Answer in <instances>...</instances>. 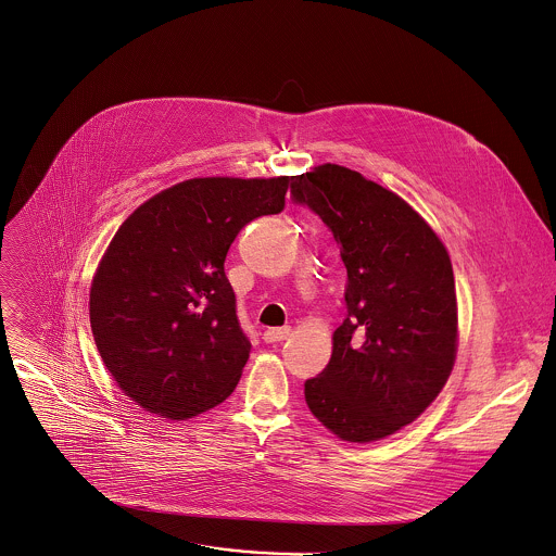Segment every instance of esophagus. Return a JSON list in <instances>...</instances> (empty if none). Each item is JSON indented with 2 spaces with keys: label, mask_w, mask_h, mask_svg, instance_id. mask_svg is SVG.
Wrapping results in <instances>:
<instances>
[{
  "label": "esophagus",
  "mask_w": 556,
  "mask_h": 556,
  "mask_svg": "<svg viewBox=\"0 0 556 556\" xmlns=\"http://www.w3.org/2000/svg\"><path fill=\"white\" fill-rule=\"evenodd\" d=\"M288 334H290L288 327H281V329H266L262 339H264L266 343H279V341H283Z\"/></svg>",
  "instance_id": "1"
}]
</instances>
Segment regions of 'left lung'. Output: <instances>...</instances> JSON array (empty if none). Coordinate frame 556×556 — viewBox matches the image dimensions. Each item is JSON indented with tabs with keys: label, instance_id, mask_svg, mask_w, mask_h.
<instances>
[{
	"label": "left lung",
	"instance_id": "8db88e82",
	"mask_svg": "<svg viewBox=\"0 0 556 556\" xmlns=\"http://www.w3.org/2000/svg\"><path fill=\"white\" fill-rule=\"evenodd\" d=\"M292 202L331 229L348 273L345 320L329 365L305 382L314 417L350 443L413 424L455 361L457 305L448 253L400 195L341 165L292 178Z\"/></svg>",
	"mask_w": 556,
	"mask_h": 556
}]
</instances>
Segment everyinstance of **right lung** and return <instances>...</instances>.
<instances>
[{"instance_id": "add662e5", "label": "right lung", "mask_w": 556, "mask_h": 556, "mask_svg": "<svg viewBox=\"0 0 556 556\" xmlns=\"http://www.w3.org/2000/svg\"><path fill=\"white\" fill-rule=\"evenodd\" d=\"M290 180H185L115 231L92 281L90 325L113 380L146 410L189 419L236 389L251 341L225 255L247 223L283 211Z\"/></svg>"}]
</instances>
